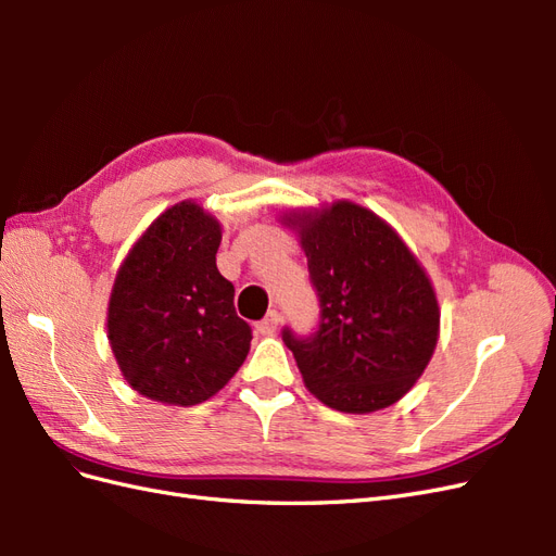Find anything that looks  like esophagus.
<instances>
[{
	"instance_id": "esophagus-1",
	"label": "esophagus",
	"mask_w": 556,
	"mask_h": 556,
	"mask_svg": "<svg viewBox=\"0 0 556 556\" xmlns=\"http://www.w3.org/2000/svg\"><path fill=\"white\" fill-rule=\"evenodd\" d=\"M278 325H280V315H278V311H271L262 319V323L255 325V329H257V333L268 336V333H274L278 329Z\"/></svg>"
}]
</instances>
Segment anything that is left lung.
<instances>
[{
    "label": "left lung",
    "mask_w": 556,
    "mask_h": 556,
    "mask_svg": "<svg viewBox=\"0 0 556 556\" xmlns=\"http://www.w3.org/2000/svg\"><path fill=\"white\" fill-rule=\"evenodd\" d=\"M280 223L296 231L323 306L311 339L282 331L308 392L352 415L392 406L439 343L441 308L425 266L390 223L355 201L290 208Z\"/></svg>",
    "instance_id": "8db88e82"
}]
</instances>
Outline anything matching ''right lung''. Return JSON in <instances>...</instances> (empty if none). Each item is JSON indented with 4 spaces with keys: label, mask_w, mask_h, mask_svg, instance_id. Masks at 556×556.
<instances>
[{
    "label": "right lung",
    "mask_w": 556,
    "mask_h": 556,
    "mask_svg": "<svg viewBox=\"0 0 556 556\" xmlns=\"http://www.w3.org/2000/svg\"><path fill=\"white\" fill-rule=\"evenodd\" d=\"M223 225L197 201L160 213L117 268L106 331L134 392L166 406H197L239 371L250 327L233 285L217 271Z\"/></svg>",
    "instance_id": "1"
}]
</instances>
